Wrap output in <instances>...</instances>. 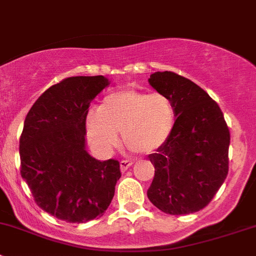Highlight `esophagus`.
I'll return each instance as SVG.
<instances>
[{
    "instance_id": "esophagus-1",
    "label": "esophagus",
    "mask_w": 256,
    "mask_h": 256,
    "mask_svg": "<svg viewBox=\"0 0 256 256\" xmlns=\"http://www.w3.org/2000/svg\"><path fill=\"white\" fill-rule=\"evenodd\" d=\"M131 166H132V161H130V160H122V161H120L121 172L128 171V168H130Z\"/></svg>"
}]
</instances>
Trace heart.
Listing matches in <instances>:
<instances>
[{
	"mask_svg": "<svg viewBox=\"0 0 256 256\" xmlns=\"http://www.w3.org/2000/svg\"><path fill=\"white\" fill-rule=\"evenodd\" d=\"M176 110L161 92L136 89L108 94L100 110L86 115L88 138L98 148L112 151L122 134L124 144L136 154H151L162 146L174 131Z\"/></svg>",
	"mask_w": 256,
	"mask_h": 256,
	"instance_id": "heart-1",
	"label": "heart"
}]
</instances>
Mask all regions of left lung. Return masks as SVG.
<instances>
[{"label": "left lung", "mask_w": 256, "mask_h": 256, "mask_svg": "<svg viewBox=\"0 0 256 256\" xmlns=\"http://www.w3.org/2000/svg\"><path fill=\"white\" fill-rule=\"evenodd\" d=\"M148 82L171 99L176 122L168 140L148 158L154 177L147 197L172 216L207 207L229 170L230 132L219 105L192 80L156 72Z\"/></svg>", "instance_id": "1"}]
</instances>
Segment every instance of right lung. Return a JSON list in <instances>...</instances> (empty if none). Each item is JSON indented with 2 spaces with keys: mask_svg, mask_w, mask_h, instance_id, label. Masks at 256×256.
Wrapping results in <instances>:
<instances>
[{
  "mask_svg": "<svg viewBox=\"0 0 256 256\" xmlns=\"http://www.w3.org/2000/svg\"><path fill=\"white\" fill-rule=\"evenodd\" d=\"M105 76H70L46 90L26 116L20 138V176L38 207L66 223L99 218L121 177L118 160L98 161L85 150L92 100Z\"/></svg>",
  "mask_w": 256,
  "mask_h": 256,
  "instance_id": "right-lung-1",
  "label": "right lung"
}]
</instances>
